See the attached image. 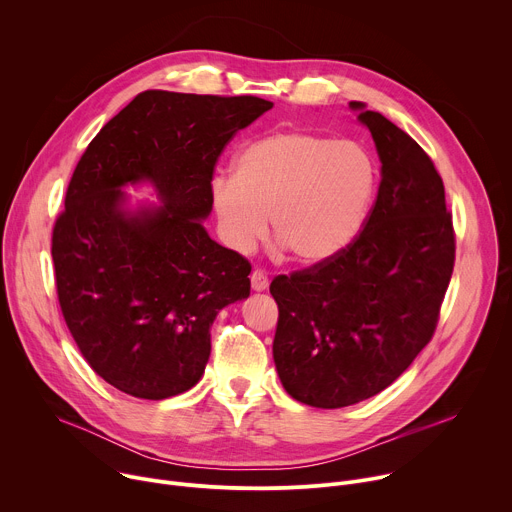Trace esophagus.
I'll return each instance as SVG.
<instances>
[{"label": "esophagus", "mask_w": 512, "mask_h": 512, "mask_svg": "<svg viewBox=\"0 0 512 512\" xmlns=\"http://www.w3.org/2000/svg\"><path fill=\"white\" fill-rule=\"evenodd\" d=\"M267 285H269V279H267L265 271L255 269V271L251 273V287H253L255 291H263V289H267Z\"/></svg>", "instance_id": "34e87169"}]
</instances>
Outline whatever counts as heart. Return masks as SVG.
<instances>
[{"label": "heart", "instance_id": "obj_1", "mask_svg": "<svg viewBox=\"0 0 512 512\" xmlns=\"http://www.w3.org/2000/svg\"><path fill=\"white\" fill-rule=\"evenodd\" d=\"M377 184L373 156L356 141L314 131H275L235 156L233 176H216L210 200L227 243L249 251L265 231L298 261L340 253L360 231Z\"/></svg>", "mask_w": 512, "mask_h": 512}]
</instances>
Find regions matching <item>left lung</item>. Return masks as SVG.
Returning a JSON list of instances; mask_svg holds the SVG:
<instances>
[{
  "instance_id": "1",
  "label": "left lung",
  "mask_w": 512,
  "mask_h": 512,
  "mask_svg": "<svg viewBox=\"0 0 512 512\" xmlns=\"http://www.w3.org/2000/svg\"><path fill=\"white\" fill-rule=\"evenodd\" d=\"M381 160L377 200L340 253L269 291L279 308L273 360L283 389L320 409L387 389L431 340L456 259L442 176L421 145L352 101Z\"/></svg>"
}]
</instances>
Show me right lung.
Segmentation results:
<instances>
[{
	"label": "right lung",
	"instance_id": "obj_1",
	"mask_svg": "<svg viewBox=\"0 0 512 512\" xmlns=\"http://www.w3.org/2000/svg\"><path fill=\"white\" fill-rule=\"evenodd\" d=\"M271 107L143 91L81 156L52 231L56 294L89 367L115 389L152 401L192 389L218 310L249 296L251 263L202 221L227 143ZM137 181L163 204L129 213L120 188Z\"/></svg>",
	"mask_w": 512,
	"mask_h": 512
}]
</instances>
